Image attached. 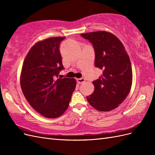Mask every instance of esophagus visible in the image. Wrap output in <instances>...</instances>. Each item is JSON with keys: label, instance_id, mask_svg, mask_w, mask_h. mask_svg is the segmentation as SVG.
<instances>
[{"label": "esophagus", "instance_id": "esophagus-1", "mask_svg": "<svg viewBox=\"0 0 155 155\" xmlns=\"http://www.w3.org/2000/svg\"><path fill=\"white\" fill-rule=\"evenodd\" d=\"M77 81L79 84H82L84 82H85V79L84 78H79V79H77Z\"/></svg>", "mask_w": 155, "mask_h": 155}]
</instances>
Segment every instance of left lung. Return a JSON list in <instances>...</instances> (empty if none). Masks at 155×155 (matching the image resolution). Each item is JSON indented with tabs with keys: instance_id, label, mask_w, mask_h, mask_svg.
I'll list each match as a JSON object with an SVG mask.
<instances>
[{
	"instance_id": "left-lung-1",
	"label": "left lung",
	"mask_w": 155,
	"mask_h": 155,
	"mask_svg": "<svg viewBox=\"0 0 155 155\" xmlns=\"http://www.w3.org/2000/svg\"><path fill=\"white\" fill-rule=\"evenodd\" d=\"M81 35L93 45L95 67L103 74L92 82L94 91L87 97L99 111H110L118 107L127 96L133 81L132 67L122 43L111 33L98 31Z\"/></svg>"
}]
</instances>
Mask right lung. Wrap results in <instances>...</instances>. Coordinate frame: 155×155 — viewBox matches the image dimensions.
Segmentation results:
<instances>
[{"instance_id": "1", "label": "right lung", "mask_w": 155, "mask_h": 155, "mask_svg": "<svg viewBox=\"0 0 155 155\" xmlns=\"http://www.w3.org/2000/svg\"><path fill=\"white\" fill-rule=\"evenodd\" d=\"M65 37L37 42L28 53L21 74V87L27 101L42 116L55 118L67 109L76 79L58 78L64 69L59 51Z\"/></svg>"}]
</instances>
